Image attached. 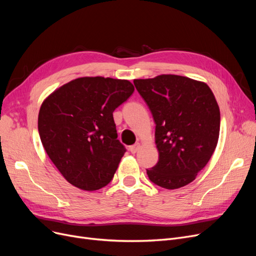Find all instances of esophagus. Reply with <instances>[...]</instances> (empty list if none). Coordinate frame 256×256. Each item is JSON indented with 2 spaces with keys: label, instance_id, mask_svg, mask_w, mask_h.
I'll use <instances>...</instances> for the list:
<instances>
[{
  "label": "esophagus",
  "instance_id": "1",
  "mask_svg": "<svg viewBox=\"0 0 256 256\" xmlns=\"http://www.w3.org/2000/svg\"><path fill=\"white\" fill-rule=\"evenodd\" d=\"M139 148H140V143L137 142V143H135V144L132 145V146L130 147V150L132 154H136V152L139 150Z\"/></svg>",
  "mask_w": 256,
  "mask_h": 256
}]
</instances>
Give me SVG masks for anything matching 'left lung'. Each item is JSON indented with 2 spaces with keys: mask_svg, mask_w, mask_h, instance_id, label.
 I'll use <instances>...</instances> for the list:
<instances>
[{
  "mask_svg": "<svg viewBox=\"0 0 256 256\" xmlns=\"http://www.w3.org/2000/svg\"><path fill=\"white\" fill-rule=\"evenodd\" d=\"M156 122L158 162L150 180L168 190L192 182L212 158L219 139L220 109L210 88L176 74L134 80Z\"/></svg>",
  "mask_w": 256,
  "mask_h": 256,
  "instance_id": "left-lung-1",
  "label": "left lung"
}]
</instances>
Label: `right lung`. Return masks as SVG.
I'll return each mask as SVG.
<instances>
[{
    "label": "right lung",
    "mask_w": 256,
    "mask_h": 256,
    "mask_svg": "<svg viewBox=\"0 0 256 256\" xmlns=\"http://www.w3.org/2000/svg\"><path fill=\"white\" fill-rule=\"evenodd\" d=\"M128 80L83 76L59 87L44 100L39 136L62 176L85 191L109 184L126 152L117 140L113 112L132 94Z\"/></svg>",
    "instance_id": "obj_1"
}]
</instances>
